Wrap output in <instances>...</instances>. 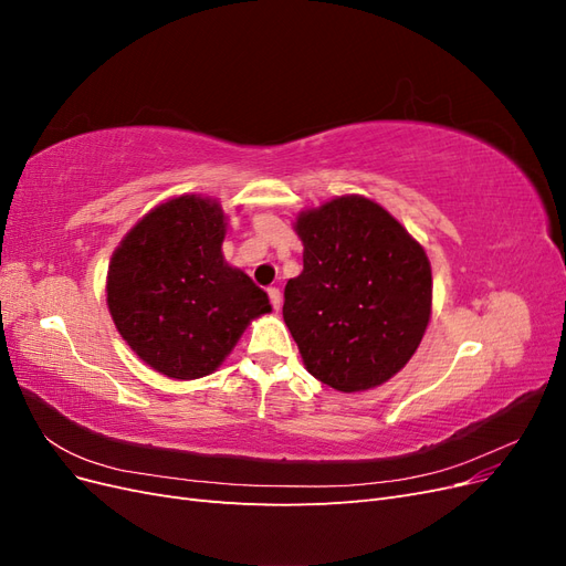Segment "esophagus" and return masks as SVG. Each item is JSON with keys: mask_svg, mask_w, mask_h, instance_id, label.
<instances>
[{"mask_svg": "<svg viewBox=\"0 0 566 566\" xmlns=\"http://www.w3.org/2000/svg\"><path fill=\"white\" fill-rule=\"evenodd\" d=\"M269 300H271V306H273V310L281 312L283 297H281V290H279V287H269Z\"/></svg>", "mask_w": 566, "mask_h": 566, "instance_id": "obj_1", "label": "esophagus"}]
</instances>
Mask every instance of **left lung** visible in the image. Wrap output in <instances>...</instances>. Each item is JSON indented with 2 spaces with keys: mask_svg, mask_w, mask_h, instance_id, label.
Segmentation results:
<instances>
[{
  "mask_svg": "<svg viewBox=\"0 0 566 566\" xmlns=\"http://www.w3.org/2000/svg\"><path fill=\"white\" fill-rule=\"evenodd\" d=\"M304 269L285 285L283 321L304 368L337 391L385 385L420 347L432 316L424 248L366 196H335L293 224Z\"/></svg>",
  "mask_w": 566,
  "mask_h": 566,
  "instance_id": "8db88e82",
  "label": "left lung"
}]
</instances>
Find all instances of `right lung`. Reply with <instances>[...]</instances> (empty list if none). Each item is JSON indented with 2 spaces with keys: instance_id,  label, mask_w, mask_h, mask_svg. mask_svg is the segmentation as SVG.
Returning a JSON list of instances; mask_svg holds the SVG:
<instances>
[{
  "instance_id": "1",
  "label": "right lung",
  "mask_w": 566,
  "mask_h": 566,
  "mask_svg": "<svg viewBox=\"0 0 566 566\" xmlns=\"http://www.w3.org/2000/svg\"><path fill=\"white\" fill-rule=\"evenodd\" d=\"M219 200L184 193L146 212L115 248L106 302L117 333L146 366L172 380L214 373L269 297L221 252Z\"/></svg>"
}]
</instances>
